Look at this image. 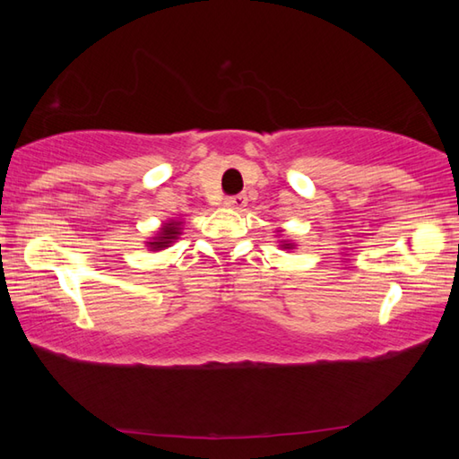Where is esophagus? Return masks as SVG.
<instances>
[{"label":"esophagus","mask_w":459,"mask_h":459,"mask_svg":"<svg viewBox=\"0 0 459 459\" xmlns=\"http://www.w3.org/2000/svg\"><path fill=\"white\" fill-rule=\"evenodd\" d=\"M247 203H248L247 195H235V197H229L227 201H224V204H227L229 209H235V211H238V212L245 211Z\"/></svg>","instance_id":"obj_1"}]
</instances>
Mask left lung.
I'll return each instance as SVG.
<instances>
[{
    "label": "left lung",
    "instance_id": "left-lung-1",
    "mask_svg": "<svg viewBox=\"0 0 459 459\" xmlns=\"http://www.w3.org/2000/svg\"><path fill=\"white\" fill-rule=\"evenodd\" d=\"M284 235V229H276V237H281ZM278 247L281 248V250H294L298 245L294 240H288V238H280L278 240Z\"/></svg>",
    "mask_w": 459,
    "mask_h": 459
}]
</instances>
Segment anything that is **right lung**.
Here are the masks:
<instances>
[{
  "label": "right lung",
  "mask_w": 459,
  "mask_h": 459,
  "mask_svg": "<svg viewBox=\"0 0 459 459\" xmlns=\"http://www.w3.org/2000/svg\"><path fill=\"white\" fill-rule=\"evenodd\" d=\"M183 221L181 219H169L161 222V227L155 230V235L150 237V240L145 242V247L152 252H160L171 247L175 240H178L183 235Z\"/></svg>",
  "instance_id": "right-lung-1"
}]
</instances>
